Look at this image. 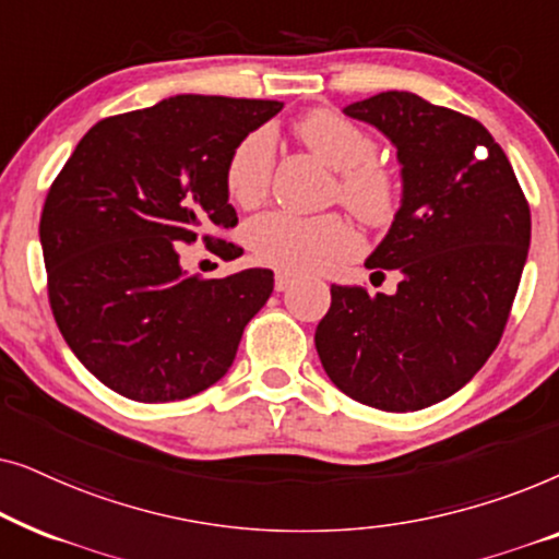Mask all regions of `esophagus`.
Returning <instances> with one entry per match:
<instances>
[{"label": "esophagus", "instance_id": "34e87169", "mask_svg": "<svg viewBox=\"0 0 559 559\" xmlns=\"http://www.w3.org/2000/svg\"><path fill=\"white\" fill-rule=\"evenodd\" d=\"M295 285V277L293 274H287V272H277V277H274V289H277V293H285V289H289Z\"/></svg>", "mask_w": 559, "mask_h": 559}]
</instances>
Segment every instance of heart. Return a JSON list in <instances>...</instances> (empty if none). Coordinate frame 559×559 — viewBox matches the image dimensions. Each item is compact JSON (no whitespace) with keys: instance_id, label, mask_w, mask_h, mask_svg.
Wrapping results in <instances>:
<instances>
[{"instance_id":"heart-1","label":"heart","mask_w":559,"mask_h":559,"mask_svg":"<svg viewBox=\"0 0 559 559\" xmlns=\"http://www.w3.org/2000/svg\"><path fill=\"white\" fill-rule=\"evenodd\" d=\"M295 132L328 167L338 173L341 203L371 226H384L400 205V182L377 159V142L338 111L316 109L295 124ZM274 170V136L254 129L236 142L226 163V190L241 209L264 201ZM247 243L257 262L285 272H318L358 251V234L341 213L297 216L272 211L247 226Z\"/></svg>"}]
</instances>
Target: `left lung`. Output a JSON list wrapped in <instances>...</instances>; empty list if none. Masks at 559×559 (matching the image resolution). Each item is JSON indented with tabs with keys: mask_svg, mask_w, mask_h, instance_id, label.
<instances>
[{
	"mask_svg": "<svg viewBox=\"0 0 559 559\" xmlns=\"http://www.w3.org/2000/svg\"><path fill=\"white\" fill-rule=\"evenodd\" d=\"M396 147L402 205L366 270L400 272L394 295L331 287L316 348L335 386L415 412L468 384L499 346L530 251V203L480 121L409 91L343 109Z\"/></svg>",
	"mask_w": 559,
	"mask_h": 559,
	"instance_id": "1",
	"label": "left lung"
}]
</instances>
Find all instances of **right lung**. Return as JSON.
Instances as JSON below:
<instances>
[{"label":"right lung","mask_w":559,"mask_h":559,"mask_svg":"<svg viewBox=\"0 0 559 559\" xmlns=\"http://www.w3.org/2000/svg\"><path fill=\"white\" fill-rule=\"evenodd\" d=\"M280 102L180 94L102 119L45 198L40 243L52 316L75 358L134 402L188 400L231 369L241 333L274 289L272 270L186 274L182 243L239 224L226 163Z\"/></svg>","instance_id":"add662e5"}]
</instances>
